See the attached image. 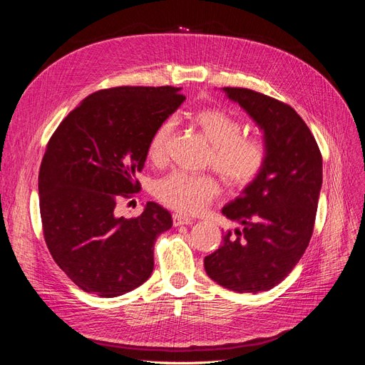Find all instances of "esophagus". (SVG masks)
<instances>
[{
  "mask_svg": "<svg viewBox=\"0 0 365 365\" xmlns=\"http://www.w3.org/2000/svg\"><path fill=\"white\" fill-rule=\"evenodd\" d=\"M172 222H173V225L175 227H181V225H190V224H193V219H190V217H187V216H181V215H173L172 216Z\"/></svg>",
  "mask_w": 365,
  "mask_h": 365,
  "instance_id": "obj_1",
  "label": "esophagus"
}]
</instances>
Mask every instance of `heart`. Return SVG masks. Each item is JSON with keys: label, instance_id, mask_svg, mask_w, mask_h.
<instances>
[{"label": "heart", "instance_id": "1", "mask_svg": "<svg viewBox=\"0 0 365 365\" xmlns=\"http://www.w3.org/2000/svg\"><path fill=\"white\" fill-rule=\"evenodd\" d=\"M192 123L210 143L207 165L222 176L231 187L244 189L256 181L268 164V146L260 137L244 135V123L228 109L204 108L192 115ZM173 130L170 118L161 121L148 143V155L153 163L168 157ZM157 200L181 213H201L220 193L213 175L172 172L153 187Z\"/></svg>", "mask_w": 365, "mask_h": 365}]
</instances>
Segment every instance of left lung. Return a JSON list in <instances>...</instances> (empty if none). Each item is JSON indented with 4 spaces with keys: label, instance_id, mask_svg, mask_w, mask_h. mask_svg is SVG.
<instances>
[{
    "label": "left lung",
    "instance_id": "obj_1",
    "mask_svg": "<svg viewBox=\"0 0 365 365\" xmlns=\"http://www.w3.org/2000/svg\"><path fill=\"white\" fill-rule=\"evenodd\" d=\"M224 91L263 129L269 158L259 178L222 208L242 230L228 231L204 268L227 289L257 294L288 277L309 245L323 158L311 129L288 103L248 88Z\"/></svg>",
    "mask_w": 365,
    "mask_h": 365
}]
</instances>
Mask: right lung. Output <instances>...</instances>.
<instances>
[{
	"mask_svg": "<svg viewBox=\"0 0 365 365\" xmlns=\"http://www.w3.org/2000/svg\"><path fill=\"white\" fill-rule=\"evenodd\" d=\"M175 86H115L88 96L47 143L39 169L43 239L53 260L81 289L117 297L153 271V245L172 227L157 202L126 219L120 200L140 192L137 173L157 126L185 97Z\"/></svg>",
	"mask_w": 365,
	"mask_h": 365,
	"instance_id": "add662e5",
	"label": "right lung"
}]
</instances>
